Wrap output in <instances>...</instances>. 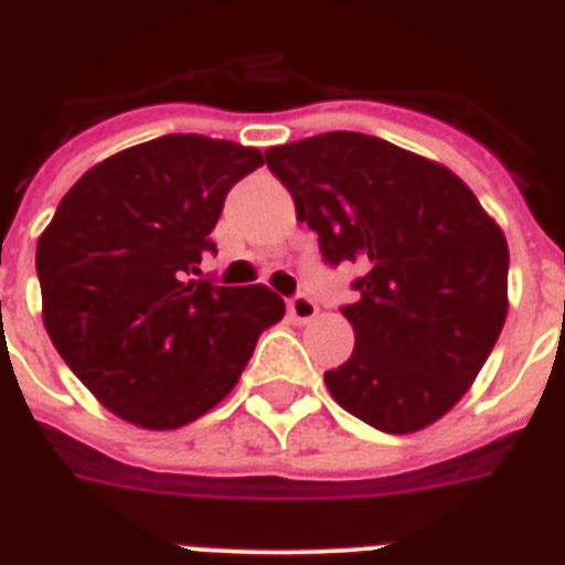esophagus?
Masks as SVG:
<instances>
[{"label":"esophagus","mask_w":565,"mask_h":565,"mask_svg":"<svg viewBox=\"0 0 565 565\" xmlns=\"http://www.w3.org/2000/svg\"><path fill=\"white\" fill-rule=\"evenodd\" d=\"M287 310H290L292 319H299V322H310V319L317 317V301L310 299L308 292H296L287 299Z\"/></svg>","instance_id":"obj_1"}]
</instances>
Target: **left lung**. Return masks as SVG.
<instances>
[{"label":"left lung","instance_id":"left-lung-1","mask_svg":"<svg viewBox=\"0 0 565 565\" xmlns=\"http://www.w3.org/2000/svg\"><path fill=\"white\" fill-rule=\"evenodd\" d=\"M266 167L317 231L328 266L358 264L343 305L354 352L326 384L384 434L419 430L455 407L508 317L510 252L455 172L358 131L275 146Z\"/></svg>","mask_w":565,"mask_h":565}]
</instances>
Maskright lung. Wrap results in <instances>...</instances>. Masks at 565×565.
I'll return each instance as SVG.
<instances>
[{"instance_id":"1","label":"right lung","mask_w":565,"mask_h":565,"mask_svg":"<svg viewBox=\"0 0 565 565\" xmlns=\"http://www.w3.org/2000/svg\"><path fill=\"white\" fill-rule=\"evenodd\" d=\"M264 163L231 140L167 135L96 163L38 239L43 326L110 413L140 428L199 419L284 317L269 287H216L199 264L228 190Z\"/></svg>"}]
</instances>
